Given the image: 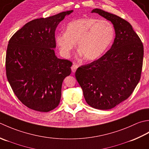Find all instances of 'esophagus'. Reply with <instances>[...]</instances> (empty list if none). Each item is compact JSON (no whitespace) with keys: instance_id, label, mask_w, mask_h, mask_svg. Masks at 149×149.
<instances>
[{"instance_id":"esophagus-1","label":"esophagus","mask_w":149,"mask_h":149,"mask_svg":"<svg viewBox=\"0 0 149 149\" xmlns=\"http://www.w3.org/2000/svg\"><path fill=\"white\" fill-rule=\"evenodd\" d=\"M78 68V65L77 64H76V63H74V64L72 65V67H71L72 72H75V71H77V69Z\"/></svg>"}]
</instances>
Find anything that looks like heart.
<instances>
[{
  "label": "heart",
  "instance_id": "heart-1",
  "mask_svg": "<svg viewBox=\"0 0 149 149\" xmlns=\"http://www.w3.org/2000/svg\"><path fill=\"white\" fill-rule=\"evenodd\" d=\"M115 36L113 24L107 20L86 17L72 20L66 32L57 34L55 41L60 52L70 56L78 42V51L84 58L92 61L99 58L110 47Z\"/></svg>",
  "mask_w": 149,
  "mask_h": 149
}]
</instances>
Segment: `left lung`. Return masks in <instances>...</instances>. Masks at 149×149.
Here are the masks:
<instances>
[{
  "instance_id": "8db88e82",
  "label": "left lung",
  "mask_w": 149,
  "mask_h": 149,
  "mask_svg": "<svg viewBox=\"0 0 149 149\" xmlns=\"http://www.w3.org/2000/svg\"><path fill=\"white\" fill-rule=\"evenodd\" d=\"M91 13L111 21L115 38L104 56L79 67L75 77L87 104L93 108L107 110L128 98L138 85L142 70L143 45L125 20L98 8Z\"/></svg>"
}]
</instances>
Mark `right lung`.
<instances>
[{"instance_id": "right-lung-1", "label": "right lung", "mask_w": 149, "mask_h": 149, "mask_svg": "<svg viewBox=\"0 0 149 149\" xmlns=\"http://www.w3.org/2000/svg\"><path fill=\"white\" fill-rule=\"evenodd\" d=\"M67 11L26 24L10 38L6 57L8 80L15 95L26 107L48 112L58 105L64 78L72 62L54 52L55 30Z\"/></svg>"}]
</instances>
